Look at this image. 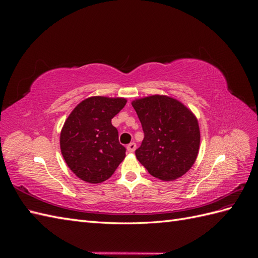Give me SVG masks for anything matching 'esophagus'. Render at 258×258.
<instances>
[{"instance_id": "1", "label": "esophagus", "mask_w": 258, "mask_h": 258, "mask_svg": "<svg viewBox=\"0 0 258 258\" xmlns=\"http://www.w3.org/2000/svg\"><path fill=\"white\" fill-rule=\"evenodd\" d=\"M136 148H137V144L135 142H132V143L128 144L127 151H128V153H134L136 151Z\"/></svg>"}]
</instances>
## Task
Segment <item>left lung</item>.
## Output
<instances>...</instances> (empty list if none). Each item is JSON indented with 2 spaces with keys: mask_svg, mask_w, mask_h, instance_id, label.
I'll list each match as a JSON object with an SVG mask.
<instances>
[{
  "mask_svg": "<svg viewBox=\"0 0 258 258\" xmlns=\"http://www.w3.org/2000/svg\"><path fill=\"white\" fill-rule=\"evenodd\" d=\"M142 123L144 139L136 151L148 173L161 181H174L197 159L200 129L197 117L181 101L153 95L131 102Z\"/></svg>",
  "mask_w": 258,
  "mask_h": 258,
  "instance_id": "1",
  "label": "left lung"
}]
</instances>
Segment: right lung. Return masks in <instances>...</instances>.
Instances as JSON below:
<instances>
[{
    "label": "right lung",
    "instance_id": "1",
    "mask_svg": "<svg viewBox=\"0 0 258 258\" xmlns=\"http://www.w3.org/2000/svg\"><path fill=\"white\" fill-rule=\"evenodd\" d=\"M127 100L95 96L77 104L64 121L60 150L68 167L84 182L106 181L126 157L112 118Z\"/></svg>",
    "mask_w": 258,
    "mask_h": 258
}]
</instances>
